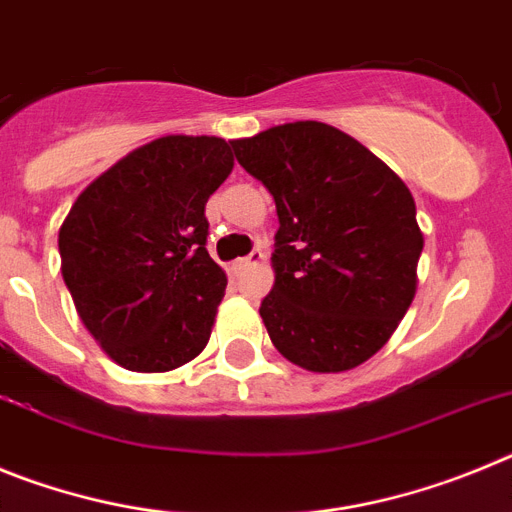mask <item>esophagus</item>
I'll return each instance as SVG.
<instances>
[{"mask_svg": "<svg viewBox=\"0 0 512 512\" xmlns=\"http://www.w3.org/2000/svg\"><path fill=\"white\" fill-rule=\"evenodd\" d=\"M261 264H264V253H261V248H256L251 256L235 261V271H238V274H246V271L256 269V266H261Z\"/></svg>", "mask_w": 512, "mask_h": 512, "instance_id": "34e87169", "label": "esophagus"}]
</instances>
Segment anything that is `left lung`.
<instances>
[{
    "label": "left lung",
    "mask_w": 512,
    "mask_h": 512,
    "mask_svg": "<svg viewBox=\"0 0 512 512\" xmlns=\"http://www.w3.org/2000/svg\"><path fill=\"white\" fill-rule=\"evenodd\" d=\"M230 146L277 202L274 287L259 307L271 343L318 374L372 359L418 289L423 233L410 189L325 122H287Z\"/></svg>",
    "instance_id": "1"
}]
</instances>
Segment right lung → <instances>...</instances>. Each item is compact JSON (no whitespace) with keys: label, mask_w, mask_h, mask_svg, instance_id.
I'll return each mask as SVG.
<instances>
[{"label":"right lung","mask_w":512,"mask_h":512,"mask_svg":"<svg viewBox=\"0 0 512 512\" xmlns=\"http://www.w3.org/2000/svg\"><path fill=\"white\" fill-rule=\"evenodd\" d=\"M233 171L215 135H164L76 197L58 230L63 282L115 364L171 372L202 354L228 277L210 259L205 205Z\"/></svg>","instance_id":"add662e5"}]
</instances>
